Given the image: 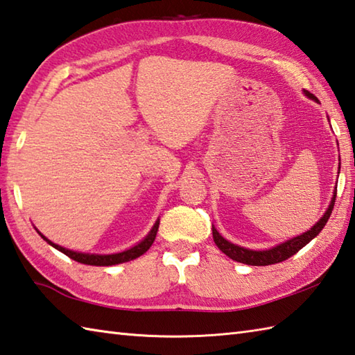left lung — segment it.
Listing matches in <instances>:
<instances>
[{"instance_id": "left-lung-1", "label": "left lung", "mask_w": 355, "mask_h": 355, "mask_svg": "<svg viewBox=\"0 0 355 355\" xmlns=\"http://www.w3.org/2000/svg\"><path fill=\"white\" fill-rule=\"evenodd\" d=\"M304 94H306V96H309V98L317 100L314 95L308 92V90H304ZM336 197H337V189H336L334 197H332V200H331V205L328 207V211H326L323 217L318 220L314 226L311 227V231L298 235V237H294V239H291L288 241H284V243H282V245L275 246L272 249H268V251H251V249H246V248L234 245V243L227 241L226 239L221 237V235L217 232V229L212 226L214 241H215V245L218 246L221 252H225L229 257V259H232L235 261L245 263V265H251V266L275 265V263L288 260L289 257H293L294 254H297L302 248L306 246L312 239L317 237V235L320 234V231L324 227V225L328 223V220H329L331 214H332V209H334Z\"/></svg>"}]
</instances>
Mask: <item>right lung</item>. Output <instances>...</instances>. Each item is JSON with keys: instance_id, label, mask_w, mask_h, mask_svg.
I'll return each mask as SVG.
<instances>
[{"instance_id": "obj_1", "label": "right lung", "mask_w": 355, "mask_h": 355, "mask_svg": "<svg viewBox=\"0 0 355 355\" xmlns=\"http://www.w3.org/2000/svg\"><path fill=\"white\" fill-rule=\"evenodd\" d=\"M158 226H159V220H157V223L154 225V227L150 229V232L148 234V237H146L141 243H138L134 248L128 249V251H123V252H118V254H109V255H100V254H83V252H75L71 251V249H66V248H61L58 245H55L51 240H47L44 235H41L49 245H52L55 249H58L62 254H66L69 259H72L78 263H83V265H90V266H112V265H118V263H124V261H130L137 259V257L143 255L148 249L152 246V243H154L155 237H157V231H158Z\"/></svg>"}]
</instances>
